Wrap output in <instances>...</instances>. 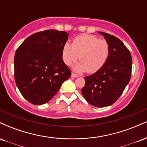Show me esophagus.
Listing matches in <instances>:
<instances>
[{"label": "esophagus", "mask_w": 147, "mask_h": 147, "mask_svg": "<svg viewBox=\"0 0 147 147\" xmlns=\"http://www.w3.org/2000/svg\"><path fill=\"white\" fill-rule=\"evenodd\" d=\"M72 77H73V78H76V77H78L79 75H77V74L74 73V72H72V75H71Z\"/></svg>", "instance_id": "34e87169"}]
</instances>
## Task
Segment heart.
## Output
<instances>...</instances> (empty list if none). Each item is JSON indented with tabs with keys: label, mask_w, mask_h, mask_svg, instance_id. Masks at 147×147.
I'll use <instances>...</instances> for the list:
<instances>
[{
	"label": "heart",
	"mask_w": 147,
	"mask_h": 147,
	"mask_svg": "<svg viewBox=\"0 0 147 147\" xmlns=\"http://www.w3.org/2000/svg\"><path fill=\"white\" fill-rule=\"evenodd\" d=\"M109 43L92 35H79L75 37L72 44L65 43L62 50L64 63L70 65L79 57L80 61L74 66L77 72L87 71L94 73L104 66L109 56Z\"/></svg>",
	"instance_id": "b5f03b06"
}]
</instances>
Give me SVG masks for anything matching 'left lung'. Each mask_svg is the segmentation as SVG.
Segmentation results:
<instances>
[{
    "mask_svg": "<svg viewBox=\"0 0 147 147\" xmlns=\"http://www.w3.org/2000/svg\"><path fill=\"white\" fill-rule=\"evenodd\" d=\"M109 43V56L102 68L85 77V86L82 93L86 100L96 107H106L114 104L129 84L132 70L131 52L119 38L102 32Z\"/></svg>",
    "mask_w": 147,
    "mask_h": 147,
    "instance_id": "left-lung-1",
    "label": "left lung"
}]
</instances>
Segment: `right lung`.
Returning <instances> with one entry per match:
<instances>
[{"label":"right lung","instance_id":"obj_1","mask_svg":"<svg viewBox=\"0 0 147 147\" xmlns=\"http://www.w3.org/2000/svg\"><path fill=\"white\" fill-rule=\"evenodd\" d=\"M68 34L48 30L33 34L18 47L14 78L23 97L35 105L48 102L71 75L62 59Z\"/></svg>","mask_w":147,"mask_h":147}]
</instances>
